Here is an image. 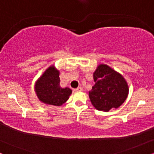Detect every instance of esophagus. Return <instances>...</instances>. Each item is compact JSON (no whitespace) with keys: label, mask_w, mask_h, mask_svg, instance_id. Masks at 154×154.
<instances>
[{"label":"esophagus","mask_w":154,"mask_h":154,"mask_svg":"<svg viewBox=\"0 0 154 154\" xmlns=\"http://www.w3.org/2000/svg\"><path fill=\"white\" fill-rule=\"evenodd\" d=\"M74 91H75V92H81V91H82V88L81 87L77 88H76V89L74 90Z\"/></svg>","instance_id":"1"}]
</instances>
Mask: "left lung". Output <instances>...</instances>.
I'll return each instance as SVG.
<instances>
[{
  "mask_svg": "<svg viewBox=\"0 0 154 154\" xmlns=\"http://www.w3.org/2000/svg\"><path fill=\"white\" fill-rule=\"evenodd\" d=\"M95 84L89 91V98L97 110L109 111L117 109L128 98L129 87L119 72L106 64H99L93 72Z\"/></svg>",
  "mask_w": 154,
  "mask_h": 154,
  "instance_id": "left-lung-1",
  "label": "left lung"
}]
</instances>
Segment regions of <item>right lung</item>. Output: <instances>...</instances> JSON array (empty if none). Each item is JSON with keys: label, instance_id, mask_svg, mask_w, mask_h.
I'll use <instances>...</instances> for the list:
<instances>
[{"label": "right lung", "instance_id": "add662e5", "mask_svg": "<svg viewBox=\"0 0 154 154\" xmlns=\"http://www.w3.org/2000/svg\"><path fill=\"white\" fill-rule=\"evenodd\" d=\"M59 70L51 65L35 84V91L40 101L47 105L59 106L69 99L72 90L60 86Z\"/></svg>", "mask_w": 154, "mask_h": 154}]
</instances>
